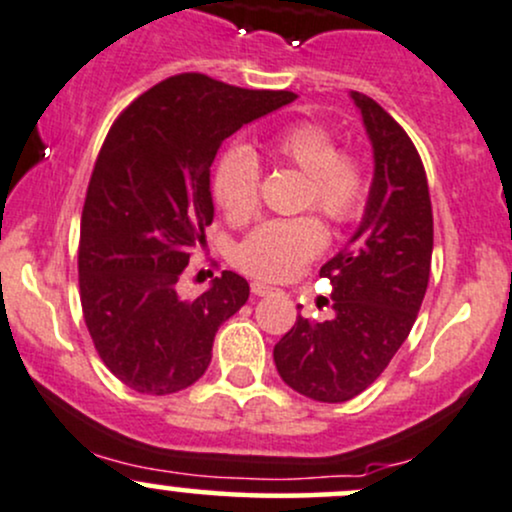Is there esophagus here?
I'll return each mask as SVG.
<instances>
[{"label": "esophagus", "mask_w": 512, "mask_h": 512, "mask_svg": "<svg viewBox=\"0 0 512 512\" xmlns=\"http://www.w3.org/2000/svg\"><path fill=\"white\" fill-rule=\"evenodd\" d=\"M250 289H252V294H255V296H265V294H272L274 286L262 284V282H252V284H250Z\"/></svg>", "instance_id": "esophagus-1"}]
</instances>
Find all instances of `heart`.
Wrapping results in <instances>:
<instances>
[{
  "label": "heart",
  "instance_id": "b5f03b06",
  "mask_svg": "<svg viewBox=\"0 0 512 512\" xmlns=\"http://www.w3.org/2000/svg\"><path fill=\"white\" fill-rule=\"evenodd\" d=\"M267 155L279 165L306 174L303 206L316 209L335 226H347L364 213L369 174L362 160L340 153L338 140L313 121L291 123L267 140ZM213 199L230 221H247L257 211L260 160L247 145H233L213 170ZM325 228L318 218L269 221L238 245L235 265L262 282H284L323 250Z\"/></svg>",
  "mask_w": 512,
  "mask_h": 512
}]
</instances>
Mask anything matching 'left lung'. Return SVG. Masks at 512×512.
Returning <instances> with one entry per match:
<instances>
[{"label": "left lung", "instance_id": "left-lung-1", "mask_svg": "<svg viewBox=\"0 0 512 512\" xmlns=\"http://www.w3.org/2000/svg\"><path fill=\"white\" fill-rule=\"evenodd\" d=\"M374 150L362 223L320 277L333 284L328 320L299 316L274 345L277 372L320 403L350 401L372 386L411 333L432 260V206L413 140L367 94L352 92Z\"/></svg>", "mask_w": 512, "mask_h": 512}]
</instances>
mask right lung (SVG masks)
Returning <instances> with one entry per match:
<instances>
[{"mask_svg":"<svg viewBox=\"0 0 512 512\" xmlns=\"http://www.w3.org/2000/svg\"><path fill=\"white\" fill-rule=\"evenodd\" d=\"M294 99L184 72L140 94L109 128L84 199L77 267L94 347L128 389L167 396L192 386L218 328L245 306L250 286L235 272L196 299H182L177 282L213 221L221 143Z\"/></svg>","mask_w":512,"mask_h":512,"instance_id":"right-lung-1","label":"right lung"}]
</instances>
